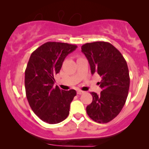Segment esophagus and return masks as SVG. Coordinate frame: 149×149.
I'll return each mask as SVG.
<instances>
[{
  "label": "esophagus",
  "instance_id": "34e87169",
  "mask_svg": "<svg viewBox=\"0 0 149 149\" xmlns=\"http://www.w3.org/2000/svg\"><path fill=\"white\" fill-rule=\"evenodd\" d=\"M83 93H84V91H83V90H77V94H78V95H82V94Z\"/></svg>",
  "mask_w": 149,
  "mask_h": 149
}]
</instances>
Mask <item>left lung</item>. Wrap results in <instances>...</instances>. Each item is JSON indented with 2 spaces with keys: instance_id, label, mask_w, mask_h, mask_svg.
I'll use <instances>...</instances> for the list:
<instances>
[{
  "instance_id": "obj_1",
  "label": "left lung",
  "mask_w": 149,
  "mask_h": 149,
  "mask_svg": "<svg viewBox=\"0 0 149 149\" xmlns=\"http://www.w3.org/2000/svg\"><path fill=\"white\" fill-rule=\"evenodd\" d=\"M91 73L102 78L100 95L91 92L92 103L86 108L89 117L99 123L110 122L125 104L130 88V75L125 59L118 49L108 42L85 43L81 47Z\"/></svg>"
}]
</instances>
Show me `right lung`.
<instances>
[{"instance_id":"obj_1","label":"right lung","mask_w":149,"mask_h":149,"mask_svg":"<svg viewBox=\"0 0 149 149\" xmlns=\"http://www.w3.org/2000/svg\"><path fill=\"white\" fill-rule=\"evenodd\" d=\"M77 45L47 42L32 52L25 70L27 100L34 113L49 124H57L68 117L70 104L76 95L54 86V76L60 71L64 59Z\"/></svg>"}]
</instances>
